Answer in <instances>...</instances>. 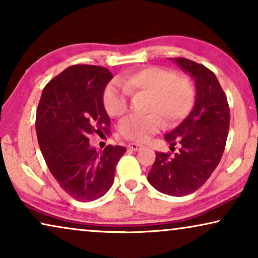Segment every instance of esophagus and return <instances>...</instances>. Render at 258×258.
<instances>
[{"instance_id":"1","label":"esophagus","mask_w":258,"mask_h":258,"mask_svg":"<svg viewBox=\"0 0 258 258\" xmlns=\"http://www.w3.org/2000/svg\"><path fill=\"white\" fill-rule=\"evenodd\" d=\"M128 148H129V149L134 150V151H137V150L142 149V146H141V144H137V143H129Z\"/></svg>"}]
</instances>
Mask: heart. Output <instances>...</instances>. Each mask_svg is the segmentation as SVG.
Here are the masks:
<instances>
[{
  "mask_svg": "<svg viewBox=\"0 0 258 258\" xmlns=\"http://www.w3.org/2000/svg\"><path fill=\"white\" fill-rule=\"evenodd\" d=\"M104 88L103 105L111 117H121L128 110V95H148V115H130L119 123V134L133 142H146L163 124L171 128L184 119L195 102V88L186 77L176 76L161 67H147L133 72Z\"/></svg>",
  "mask_w": 258,
  "mask_h": 258,
  "instance_id": "1",
  "label": "heart"
}]
</instances>
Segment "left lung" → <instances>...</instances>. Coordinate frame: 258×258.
Returning a JSON list of instances; mask_svg holds the SVG:
<instances>
[{"label": "left lung", "mask_w": 258, "mask_h": 258, "mask_svg": "<svg viewBox=\"0 0 258 258\" xmlns=\"http://www.w3.org/2000/svg\"><path fill=\"white\" fill-rule=\"evenodd\" d=\"M196 82L192 110L178 126L164 136L177 153H156L148 181L165 195L185 196L208 181L223 155L230 110L223 89L207 67L184 57L172 58Z\"/></svg>", "instance_id": "1"}]
</instances>
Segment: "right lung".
I'll list each match as a JSON object with an SVG mask.
<instances>
[{
    "label": "right lung",
    "mask_w": 258,
    "mask_h": 258,
    "mask_svg": "<svg viewBox=\"0 0 258 258\" xmlns=\"http://www.w3.org/2000/svg\"><path fill=\"white\" fill-rule=\"evenodd\" d=\"M112 79L107 68L75 64L48 82L36 111L38 146L59 186L80 202L100 199L114 183L125 147L109 144L98 153L89 134L109 135L110 118L102 96Z\"/></svg>",
    "instance_id": "right-lung-1"
}]
</instances>
